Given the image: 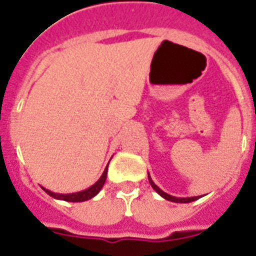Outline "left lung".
I'll return each mask as SVG.
<instances>
[{
	"instance_id": "8db88e82",
	"label": "left lung",
	"mask_w": 256,
	"mask_h": 256,
	"mask_svg": "<svg viewBox=\"0 0 256 256\" xmlns=\"http://www.w3.org/2000/svg\"><path fill=\"white\" fill-rule=\"evenodd\" d=\"M148 178H149V182H150V185L152 186V189H154V190L156 192L159 196H162L163 198H164V200H171V202H176V203H189V202H193V200H196L198 198H200V196H188V198H178V196H170V194L164 193V192L162 190V189H159V188L154 184V181L152 180L150 174L148 176Z\"/></svg>"
}]
</instances>
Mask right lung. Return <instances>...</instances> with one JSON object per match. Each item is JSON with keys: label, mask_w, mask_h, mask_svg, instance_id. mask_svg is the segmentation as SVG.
I'll return each instance as SVG.
<instances>
[{"label": "right lung", "mask_w": 256, "mask_h": 256, "mask_svg": "<svg viewBox=\"0 0 256 256\" xmlns=\"http://www.w3.org/2000/svg\"><path fill=\"white\" fill-rule=\"evenodd\" d=\"M107 167H108V164H107ZM107 167L104 168V174H102V176L100 178V180H98L94 185H92L90 188L85 189V190L78 192V193H71V194H60V193H53V192L48 190V189H45V188H42V189L46 192L50 196L56 198V200H66V202H84V200H90V198H93V196H96L98 193H100V190H101L102 186H104V181H106Z\"/></svg>", "instance_id": "obj_1"}]
</instances>
